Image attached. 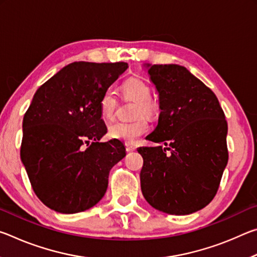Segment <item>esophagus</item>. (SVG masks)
<instances>
[{
    "mask_svg": "<svg viewBox=\"0 0 257 257\" xmlns=\"http://www.w3.org/2000/svg\"><path fill=\"white\" fill-rule=\"evenodd\" d=\"M125 151H127L128 153H130V152H134V151H136V146H134V145H130V144H125Z\"/></svg>",
    "mask_w": 257,
    "mask_h": 257,
    "instance_id": "esophagus-1",
    "label": "esophagus"
}]
</instances>
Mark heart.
I'll return each mask as SVG.
<instances>
[{"label": "heart", "mask_w": 257, "mask_h": 257, "mask_svg": "<svg viewBox=\"0 0 257 257\" xmlns=\"http://www.w3.org/2000/svg\"><path fill=\"white\" fill-rule=\"evenodd\" d=\"M122 89L125 95L133 97L138 101V106L136 111V115H146L153 116L158 111V105L155 102L152 101V90L151 87L145 81L137 78H132L124 81ZM116 105H118V96L114 88L108 87L99 98L98 106L99 112L103 118L107 120L113 119L115 114ZM150 125L145 118H138L134 121H116V122L108 125V136L113 139L124 142L127 144H135L139 137L149 132Z\"/></svg>", "instance_id": "obj_1"}]
</instances>
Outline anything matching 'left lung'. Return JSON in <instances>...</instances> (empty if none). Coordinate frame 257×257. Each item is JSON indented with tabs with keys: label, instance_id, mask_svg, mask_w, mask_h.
<instances>
[{
	"label": "left lung",
	"instance_id": "obj_1",
	"mask_svg": "<svg viewBox=\"0 0 257 257\" xmlns=\"http://www.w3.org/2000/svg\"><path fill=\"white\" fill-rule=\"evenodd\" d=\"M147 67L161 112L146 139L167 147L137 150L144 160L142 193L161 212L190 214L205 207L219 189L229 156L227 120L215 94L185 67Z\"/></svg>",
	"mask_w": 257,
	"mask_h": 257
}]
</instances>
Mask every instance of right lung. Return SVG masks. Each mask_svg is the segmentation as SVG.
I'll return each mask as SVG.
<instances>
[{"label":"right lung","instance_id":"obj_1","mask_svg":"<svg viewBox=\"0 0 257 257\" xmlns=\"http://www.w3.org/2000/svg\"><path fill=\"white\" fill-rule=\"evenodd\" d=\"M127 68L73 62L35 93L24 116L20 156L33 190L51 210L86 211L105 194L108 173L125 149L118 139L99 143L107 128L98 102Z\"/></svg>","mask_w":257,"mask_h":257}]
</instances>
